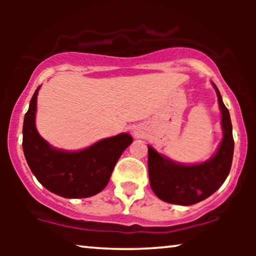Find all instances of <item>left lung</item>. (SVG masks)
Here are the masks:
<instances>
[{
  "instance_id": "obj_1",
  "label": "left lung",
  "mask_w": 256,
  "mask_h": 256,
  "mask_svg": "<svg viewBox=\"0 0 256 256\" xmlns=\"http://www.w3.org/2000/svg\"><path fill=\"white\" fill-rule=\"evenodd\" d=\"M214 87L222 114L224 138L218 152L211 160L197 166H182L148 146L150 186L160 200L178 205L196 204L214 194L228 176L234 152L232 122L219 90Z\"/></svg>"
}]
</instances>
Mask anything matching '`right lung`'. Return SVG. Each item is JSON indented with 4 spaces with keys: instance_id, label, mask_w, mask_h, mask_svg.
<instances>
[{
    "instance_id": "add662e5",
    "label": "right lung",
    "mask_w": 256,
    "mask_h": 256,
    "mask_svg": "<svg viewBox=\"0 0 256 256\" xmlns=\"http://www.w3.org/2000/svg\"><path fill=\"white\" fill-rule=\"evenodd\" d=\"M40 87L31 98L23 124V152L31 171L48 191L64 198H87L102 191L124 149L132 142L128 134L104 138L76 152L48 146L34 126Z\"/></svg>"
}]
</instances>
